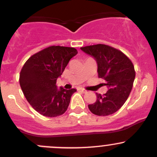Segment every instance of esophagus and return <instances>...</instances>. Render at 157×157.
<instances>
[{
    "instance_id": "34e87169",
    "label": "esophagus",
    "mask_w": 157,
    "mask_h": 157,
    "mask_svg": "<svg viewBox=\"0 0 157 157\" xmlns=\"http://www.w3.org/2000/svg\"><path fill=\"white\" fill-rule=\"evenodd\" d=\"M79 90H80V91H81L82 93H86V92H87L86 90H84L83 88H80V89H79Z\"/></svg>"
}]
</instances>
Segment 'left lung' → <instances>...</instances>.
I'll return each instance as SVG.
<instances>
[{
  "instance_id": "left-lung-1",
  "label": "left lung",
  "mask_w": 157,
  "mask_h": 157,
  "mask_svg": "<svg viewBox=\"0 0 157 157\" xmlns=\"http://www.w3.org/2000/svg\"><path fill=\"white\" fill-rule=\"evenodd\" d=\"M97 63L99 78L105 80L108 91L96 93V101L88 105L92 113L99 116L112 115L126 102L132 89L135 71L131 60L121 51L102 44L80 48Z\"/></svg>"
}]
</instances>
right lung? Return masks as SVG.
<instances>
[{"label": "right lung", "mask_w": 157, "mask_h": 157, "mask_svg": "<svg viewBox=\"0 0 157 157\" xmlns=\"http://www.w3.org/2000/svg\"><path fill=\"white\" fill-rule=\"evenodd\" d=\"M77 54L71 47L50 46L31 56L20 74V84L33 109L46 117H57L67 111L76 89L56 86L57 79L69 61Z\"/></svg>", "instance_id": "right-lung-1"}]
</instances>
